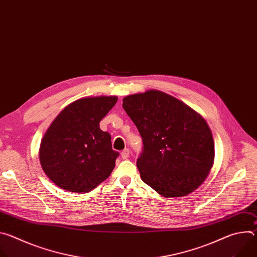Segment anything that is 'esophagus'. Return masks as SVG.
I'll return each instance as SVG.
<instances>
[{
  "label": "esophagus",
  "instance_id": "1",
  "mask_svg": "<svg viewBox=\"0 0 257 257\" xmlns=\"http://www.w3.org/2000/svg\"><path fill=\"white\" fill-rule=\"evenodd\" d=\"M129 156H130V151L128 149H125L124 151H122L121 157H122L123 160H127L129 158Z\"/></svg>",
  "mask_w": 257,
  "mask_h": 257
}]
</instances>
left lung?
Returning <instances> with one entry per match:
<instances>
[{
    "label": "left lung",
    "mask_w": 257,
    "mask_h": 257,
    "mask_svg": "<svg viewBox=\"0 0 257 257\" xmlns=\"http://www.w3.org/2000/svg\"><path fill=\"white\" fill-rule=\"evenodd\" d=\"M123 108L142 137L136 165L142 181L165 197L193 192L214 157L205 120L184 102L159 90L128 95Z\"/></svg>",
    "instance_id": "8db88e82"
}]
</instances>
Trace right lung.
<instances>
[{"instance_id":"1","label":"right lung","mask_w":257,"mask_h":257,"mask_svg":"<svg viewBox=\"0 0 257 257\" xmlns=\"http://www.w3.org/2000/svg\"><path fill=\"white\" fill-rule=\"evenodd\" d=\"M117 96L84 97L67 105L46 132L40 149L44 172L59 187L88 192L115 168L119 153L99 122L117 102Z\"/></svg>"}]
</instances>
